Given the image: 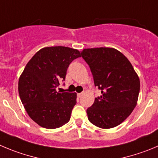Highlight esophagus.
Wrapping results in <instances>:
<instances>
[{"instance_id":"esophagus-1","label":"esophagus","mask_w":158,"mask_h":158,"mask_svg":"<svg viewBox=\"0 0 158 158\" xmlns=\"http://www.w3.org/2000/svg\"><path fill=\"white\" fill-rule=\"evenodd\" d=\"M83 94H84L83 92H82V93H79V94H78V97H82V95H83Z\"/></svg>"}]
</instances>
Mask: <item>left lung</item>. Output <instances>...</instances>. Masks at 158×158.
I'll use <instances>...</instances> for the list:
<instances>
[{
    "instance_id": "obj_1",
    "label": "left lung",
    "mask_w": 158,
    "mask_h": 158,
    "mask_svg": "<svg viewBox=\"0 0 158 158\" xmlns=\"http://www.w3.org/2000/svg\"><path fill=\"white\" fill-rule=\"evenodd\" d=\"M81 54L90 68L94 85L102 94L86 110L88 119L101 129L118 126L136 106L139 76L127 57L114 48H87Z\"/></svg>"
}]
</instances>
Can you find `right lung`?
<instances>
[{"mask_svg":"<svg viewBox=\"0 0 158 158\" xmlns=\"http://www.w3.org/2000/svg\"><path fill=\"white\" fill-rule=\"evenodd\" d=\"M81 57L73 48L57 46L40 50L29 60L19 80V94L31 119L41 127L54 129L70 120L76 93H59L69 64Z\"/></svg>","mask_w":158,"mask_h":158,"instance_id":"obj_1","label":"right lung"}]
</instances>
